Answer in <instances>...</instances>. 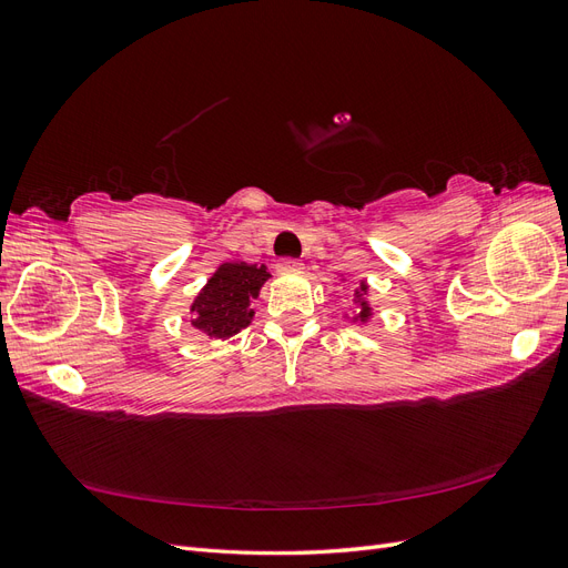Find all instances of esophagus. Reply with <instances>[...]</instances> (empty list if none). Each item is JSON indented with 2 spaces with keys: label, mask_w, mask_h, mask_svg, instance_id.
<instances>
[{
  "label": "esophagus",
  "mask_w": 568,
  "mask_h": 568,
  "mask_svg": "<svg viewBox=\"0 0 568 568\" xmlns=\"http://www.w3.org/2000/svg\"><path fill=\"white\" fill-rule=\"evenodd\" d=\"M303 270V263L301 261H294V257H282V261L277 263V272H301Z\"/></svg>",
  "instance_id": "esophagus-1"
}]
</instances>
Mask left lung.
Segmentation results:
<instances>
[{"mask_svg":"<svg viewBox=\"0 0 568 568\" xmlns=\"http://www.w3.org/2000/svg\"><path fill=\"white\" fill-rule=\"evenodd\" d=\"M367 294H369V286H367V282H359V286L353 291V303L357 305V313L353 315V322L365 324V322H369V320H372V315H374V307L369 305Z\"/></svg>","mask_w":568,"mask_h":568,"instance_id":"obj_1","label":"left lung"}]
</instances>
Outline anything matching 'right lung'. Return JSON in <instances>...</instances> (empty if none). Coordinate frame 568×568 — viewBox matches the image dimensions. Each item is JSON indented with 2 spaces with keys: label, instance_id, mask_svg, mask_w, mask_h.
I'll return each mask as SVG.
<instances>
[{
  "label": "right lung",
  "instance_id": "obj_1",
  "mask_svg": "<svg viewBox=\"0 0 568 568\" xmlns=\"http://www.w3.org/2000/svg\"><path fill=\"white\" fill-rule=\"evenodd\" d=\"M270 280L265 265L222 263L213 277L199 291L189 311L194 313L192 326L211 338H230L251 324L255 311L253 301L261 296Z\"/></svg>",
  "mask_w": 568,
  "mask_h": 568
}]
</instances>
